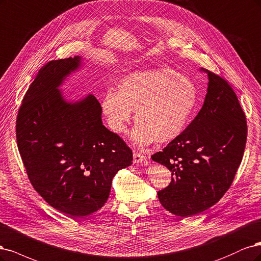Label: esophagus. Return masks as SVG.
<instances>
[{
  "mask_svg": "<svg viewBox=\"0 0 261 261\" xmlns=\"http://www.w3.org/2000/svg\"><path fill=\"white\" fill-rule=\"evenodd\" d=\"M143 162H145V156H143L140 153H133V163L134 164H142Z\"/></svg>",
  "mask_w": 261,
  "mask_h": 261,
  "instance_id": "obj_1",
  "label": "esophagus"
}]
</instances>
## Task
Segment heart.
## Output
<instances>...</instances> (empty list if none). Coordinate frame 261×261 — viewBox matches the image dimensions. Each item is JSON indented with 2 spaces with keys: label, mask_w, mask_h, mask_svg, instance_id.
I'll list each match as a JSON object with an SVG mask.
<instances>
[{
  "label": "heart",
  "mask_w": 261,
  "mask_h": 261,
  "mask_svg": "<svg viewBox=\"0 0 261 261\" xmlns=\"http://www.w3.org/2000/svg\"><path fill=\"white\" fill-rule=\"evenodd\" d=\"M198 89L190 77L169 67L137 70L124 75L119 90L105 91L100 108L108 128L122 134L136 111L138 122L130 139L138 146L179 138L198 103Z\"/></svg>",
  "instance_id": "obj_1"
}]
</instances>
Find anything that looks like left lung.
Returning <instances> with one entry per match:
<instances>
[{"mask_svg": "<svg viewBox=\"0 0 261 261\" xmlns=\"http://www.w3.org/2000/svg\"><path fill=\"white\" fill-rule=\"evenodd\" d=\"M208 75L207 94L197 116L154 162L171 171L169 186L157 193L163 207L191 217L214 206L229 190L246 145V117L231 86L219 75Z\"/></svg>", "mask_w": 261, "mask_h": 261, "instance_id": "left-lung-1", "label": "left lung"}]
</instances>
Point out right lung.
<instances>
[{
    "mask_svg": "<svg viewBox=\"0 0 261 261\" xmlns=\"http://www.w3.org/2000/svg\"><path fill=\"white\" fill-rule=\"evenodd\" d=\"M82 68L80 56L42 67L16 121L18 149L33 188L71 218L102 208L115 174L133 161L132 150L103 124L94 95L78 99L64 95L61 87Z\"/></svg>",
    "mask_w": 261,
    "mask_h": 261,
    "instance_id": "obj_1",
    "label": "right lung"
}]
</instances>
